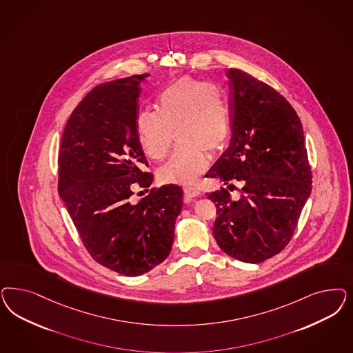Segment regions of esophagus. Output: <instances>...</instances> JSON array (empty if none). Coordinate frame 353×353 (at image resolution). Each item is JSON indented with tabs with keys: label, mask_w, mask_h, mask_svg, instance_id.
Listing matches in <instances>:
<instances>
[{
	"label": "esophagus",
	"mask_w": 353,
	"mask_h": 353,
	"mask_svg": "<svg viewBox=\"0 0 353 353\" xmlns=\"http://www.w3.org/2000/svg\"><path fill=\"white\" fill-rule=\"evenodd\" d=\"M184 194L187 197V200H192L194 197H197L200 194V191L196 188V187H185L184 188Z\"/></svg>",
	"instance_id": "34e87169"
}]
</instances>
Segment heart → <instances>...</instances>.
I'll return each mask as SVG.
<instances>
[{
    "mask_svg": "<svg viewBox=\"0 0 353 353\" xmlns=\"http://www.w3.org/2000/svg\"><path fill=\"white\" fill-rule=\"evenodd\" d=\"M137 140L153 161L166 157L159 169L163 182L190 184L209 165V152L222 148L230 135V106L221 87L191 77L172 81L157 96V110H140L135 118Z\"/></svg>",
    "mask_w": 353,
    "mask_h": 353,
    "instance_id": "1",
    "label": "heart"
}]
</instances>
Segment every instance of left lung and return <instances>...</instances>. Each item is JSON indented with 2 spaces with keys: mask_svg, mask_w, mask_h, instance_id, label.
Wrapping results in <instances>:
<instances>
[{
  "mask_svg": "<svg viewBox=\"0 0 353 353\" xmlns=\"http://www.w3.org/2000/svg\"><path fill=\"white\" fill-rule=\"evenodd\" d=\"M228 78L230 145L206 176L240 181L243 194L231 200L221 188L208 196L216 206L213 235L228 256L257 263L292 238L312 191V171L303 125L285 97L238 68H228Z\"/></svg>",
  "mask_w": 353,
  "mask_h": 353,
  "instance_id": "obj_1",
  "label": "left lung"
}]
</instances>
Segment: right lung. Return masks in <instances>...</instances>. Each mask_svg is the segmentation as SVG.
Returning a JSON list of instances; mask_svg holds the SVG:
<instances>
[{
    "mask_svg": "<svg viewBox=\"0 0 353 353\" xmlns=\"http://www.w3.org/2000/svg\"><path fill=\"white\" fill-rule=\"evenodd\" d=\"M145 77L93 88L70 115L58 156V192L84 247L99 263L127 276L166 260L183 205L176 184L137 203L131 197L137 185L153 182L135 127Z\"/></svg>",
    "mask_w": 353,
    "mask_h": 353,
    "instance_id": "right-lung-1",
    "label": "right lung"
}]
</instances>
